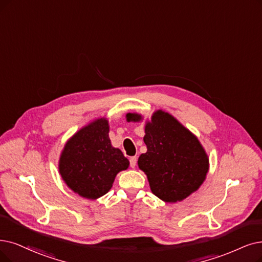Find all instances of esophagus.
Listing matches in <instances>:
<instances>
[{
	"label": "esophagus",
	"instance_id": "obj_1",
	"mask_svg": "<svg viewBox=\"0 0 262 262\" xmlns=\"http://www.w3.org/2000/svg\"><path fill=\"white\" fill-rule=\"evenodd\" d=\"M137 162H138L137 157H131V158H130V166L135 167V165H137Z\"/></svg>",
	"mask_w": 262,
	"mask_h": 262
}]
</instances>
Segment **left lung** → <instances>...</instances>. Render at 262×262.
<instances>
[{"mask_svg": "<svg viewBox=\"0 0 262 262\" xmlns=\"http://www.w3.org/2000/svg\"><path fill=\"white\" fill-rule=\"evenodd\" d=\"M128 121H140L135 113L125 115ZM144 143L147 151L138 160L147 175L150 189L164 202L182 201L198 190L208 171L207 155L189 130L172 115L157 111L146 122Z\"/></svg>", "mask_w": 262, "mask_h": 262, "instance_id": "left-lung-1", "label": "left lung"}]
</instances>
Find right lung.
Listing matches in <instances>:
<instances>
[{"instance_id": "1", "label": "right lung", "mask_w": 262, "mask_h": 262, "mask_svg": "<svg viewBox=\"0 0 262 262\" xmlns=\"http://www.w3.org/2000/svg\"><path fill=\"white\" fill-rule=\"evenodd\" d=\"M108 121H92L67 142L60 156L59 171L69 188L95 200L110 191L116 175L127 170L129 160L108 138Z\"/></svg>"}]
</instances>
